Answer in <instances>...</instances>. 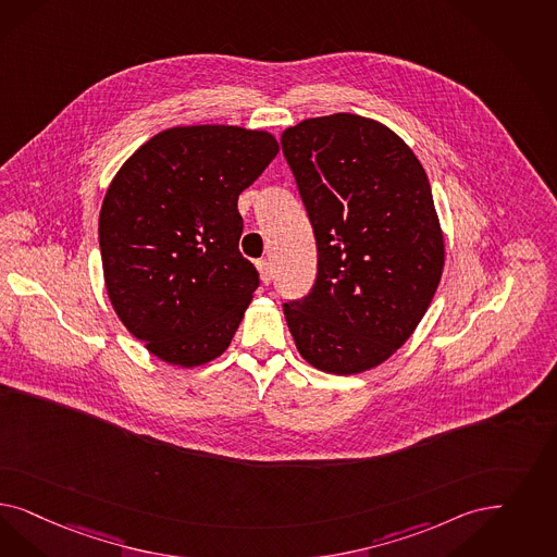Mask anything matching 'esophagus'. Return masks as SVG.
Listing matches in <instances>:
<instances>
[{"mask_svg":"<svg viewBox=\"0 0 557 557\" xmlns=\"http://www.w3.org/2000/svg\"><path fill=\"white\" fill-rule=\"evenodd\" d=\"M257 268H259V273H261L263 284H265V286L271 284V280H273V271H271V265H269L268 261H257Z\"/></svg>","mask_w":557,"mask_h":557,"instance_id":"34e87169","label":"esophagus"}]
</instances>
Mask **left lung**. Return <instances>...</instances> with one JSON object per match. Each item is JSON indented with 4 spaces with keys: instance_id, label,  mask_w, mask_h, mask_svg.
Listing matches in <instances>:
<instances>
[{
    "instance_id": "1",
    "label": "left lung",
    "mask_w": 557,
    "mask_h": 557,
    "mask_svg": "<svg viewBox=\"0 0 557 557\" xmlns=\"http://www.w3.org/2000/svg\"><path fill=\"white\" fill-rule=\"evenodd\" d=\"M317 240V280L284 314L300 356L331 374L384 362L422 321L444 268L428 174L383 123L349 113L282 134Z\"/></svg>"
}]
</instances>
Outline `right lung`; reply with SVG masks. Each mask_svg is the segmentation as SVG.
Instances as JSON below:
<instances>
[{
  "instance_id": "right-lung-1",
  "label": "right lung",
  "mask_w": 557,
  "mask_h": 557,
  "mask_svg": "<svg viewBox=\"0 0 557 557\" xmlns=\"http://www.w3.org/2000/svg\"><path fill=\"white\" fill-rule=\"evenodd\" d=\"M280 146L232 125L173 127L121 166L104 195L98 243L123 325L169 364L218 358L259 288L238 250V195Z\"/></svg>"
}]
</instances>
